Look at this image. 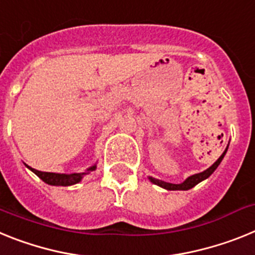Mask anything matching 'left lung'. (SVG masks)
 Instances as JSON below:
<instances>
[{
  "mask_svg": "<svg viewBox=\"0 0 255 255\" xmlns=\"http://www.w3.org/2000/svg\"><path fill=\"white\" fill-rule=\"evenodd\" d=\"M227 149H229V145H227V147H226V150L223 151V154L221 155L220 158L217 159L216 161H214V164L210 165L208 169H205L204 172H200V173H196V174H192V176L187 177L183 182L181 183H170V182H165V181H161V180H156V178H154V177H149L150 182H152L154 185H158L160 186V187H163V189L165 190H170V191H174V190H182V191H186V190H190L192 189L194 186H196L198 183H200L201 181L207 180L208 177L210 176V174L213 173L214 170L218 168V165L221 164V161H222V159L225 158L226 152H227Z\"/></svg>",
  "mask_w": 255,
  "mask_h": 255,
  "instance_id": "left-lung-1",
  "label": "left lung"
}]
</instances>
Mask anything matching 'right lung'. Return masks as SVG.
I'll list each match as a JSON object with an SVG mask.
<instances>
[{
  "label": "right lung",
  "mask_w": 255,
  "mask_h": 255,
  "mask_svg": "<svg viewBox=\"0 0 255 255\" xmlns=\"http://www.w3.org/2000/svg\"><path fill=\"white\" fill-rule=\"evenodd\" d=\"M25 167L28 169H30L34 174L41 178L42 181L47 185L51 186H72L75 185V183L81 182L82 178L88 174L90 172H94L96 169V164L91 165L90 168L86 169V172H82V173H70V174H66V173H51V172H41V170H37L34 168H30L29 165H26Z\"/></svg>",
  "instance_id": "1"
}]
</instances>
